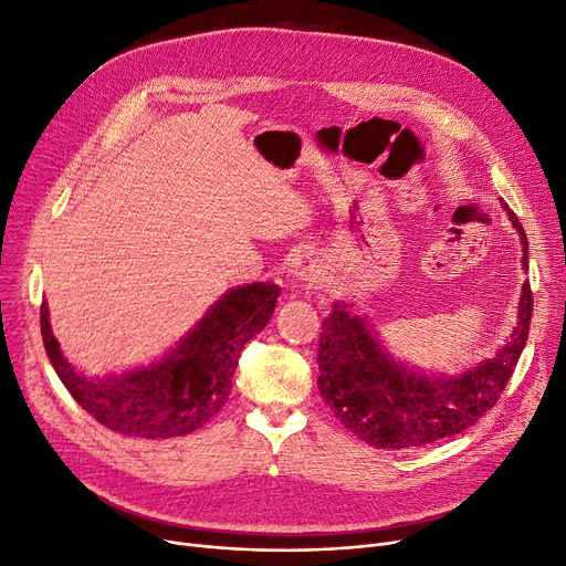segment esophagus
Listing matches in <instances>:
<instances>
[{"label":"esophagus","instance_id":"obj_1","mask_svg":"<svg viewBox=\"0 0 566 566\" xmlns=\"http://www.w3.org/2000/svg\"><path fill=\"white\" fill-rule=\"evenodd\" d=\"M293 273H296V277L303 280L305 284H318L324 280L322 265H318L316 259H312V256H301L296 261V265H293Z\"/></svg>","mask_w":566,"mask_h":566}]
</instances>
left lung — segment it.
<instances>
[{"label":"left lung","instance_id":"left-lung-1","mask_svg":"<svg viewBox=\"0 0 566 566\" xmlns=\"http://www.w3.org/2000/svg\"><path fill=\"white\" fill-rule=\"evenodd\" d=\"M506 212L521 235L527 270V235L518 217ZM532 303L525 282L518 322L504 347L458 377H428L398 363L365 316L333 303L318 335V392L344 428L377 449L405 451L453 437L500 400L527 342Z\"/></svg>","mask_w":566,"mask_h":566}]
</instances>
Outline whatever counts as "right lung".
I'll list each match as a JSON object with an SVG mask.
<instances>
[{
	"label": "right lung",
	"mask_w": 566,
	"mask_h": 566,
	"mask_svg": "<svg viewBox=\"0 0 566 566\" xmlns=\"http://www.w3.org/2000/svg\"><path fill=\"white\" fill-rule=\"evenodd\" d=\"M277 296L280 286L270 282L231 289L161 360L102 379L85 377L64 358L45 303L43 347L71 398L108 430L140 439L182 437L224 407L238 356L265 328Z\"/></svg>",
	"instance_id": "obj_1"
}]
</instances>
